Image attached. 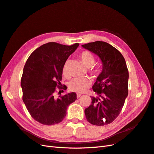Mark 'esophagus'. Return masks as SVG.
<instances>
[{
  "label": "esophagus",
  "instance_id": "esophagus-1",
  "mask_svg": "<svg viewBox=\"0 0 154 154\" xmlns=\"http://www.w3.org/2000/svg\"><path fill=\"white\" fill-rule=\"evenodd\" d=\"M81 96H82V94H79V93H77V94H76L77 98H79V97H80Z\"/></svg>",
  "mask_w": 154,
  "mask_h": 154
}]
</instances>
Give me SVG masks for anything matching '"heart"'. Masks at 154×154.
<instances>
[{
    "mask_svg": "<svg viewBox=\"0 0 154 154\" xmlns=\"http://www.w3.org/2000/svg\"><path fill=\"white\" fill-rule=\"evenodd\" d=\"M80 57L83 63L87 67H91L94 63L95 58L91 52L88 51H83L80 54ZM67 63L68 60L64 63L62 68V73L64 76L68 75L67 72ZM102 70L100 67H96L91 69L89 72L95 76H99L101 73ZM91 85V80L86 77H78L74 78L69 83V88L70 91L82 93L85 92Z\"/></svg>",
    "mask_w": 154,
    "mask_h": 154,
    "instance_id": "1",
    "label": "heart"
}]
</instances>
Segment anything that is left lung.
Listing matches in <instances>:
<instances>
[{
  "mask_svg": "<svg viewBox=\"0 0 154 154\" xmlns=\"http://www.w3.org/2000/svg\"><path fill=\"white\" fill-rule=\"evenodd\" d=\"M97 54L103 63V70L92 86L96 97L85 109L90 123L104 126L113 122L122 110L128 96V71L123 56L110 44L101 41L82 45Z\"/></svg>",
  "mask_w": 154,
  "mask_h": 154,
  "instance_id": "8db88e82",
  "label": "left lung"
}]
</instances>
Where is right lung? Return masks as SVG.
<instances>
[{"mask_svg":"<svg viewBox=\"0 0 154 154\" xmlns=\"http://www.w3.org/2000/svg\"><path fill=\"white\" fill-rule=\"evenodd\" d=\"M78 45L48 42L35 49L27 60L21 78L22 100L31 117L41 124L62 122L67 106L77 99L75 92L60 94L58 98L54 93L57 87L63 92L66 90L60 82L63 66Z\"/></svg>","mask_w":154,"mask_h":154,"instance_id":"1","label":"right lung"}]
</instances>
